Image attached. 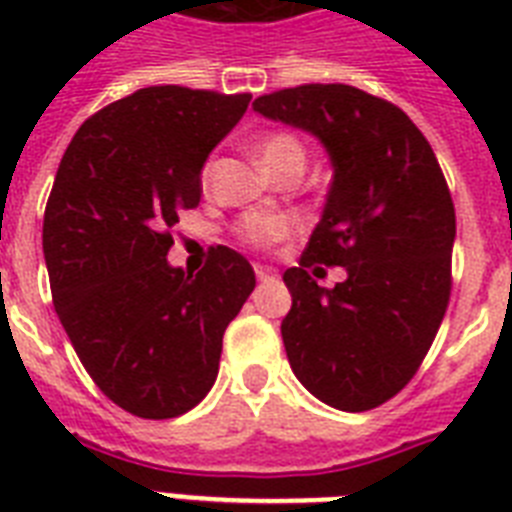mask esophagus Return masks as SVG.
Segmentation results:
<instances>
[{
  "label": "esophagus",
  "instance_id": "34e87169",
  "mask_svg": "<svg viewBox=\"0 0 512 512\" xmlns=\"http://www.w3.org/2000/svg\"><path fill=\"white\" fill-rule=\"evenodd\" d=\"M255 276L257 281H271L276 279L279 273H276V268H271V265H255Z\"/></svg>",
  "mask_w": 512,
  "mask_h": 512
}]
</instances>
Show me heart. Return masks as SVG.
<instances>
[{
	"label": "heart",
	"mask_w": 512,
	"mask_h": 512,
	"mask_svg": "<svg viewBox=\"0 0 512 512\" xmlns=\"http://www.w3.org/2000/svg\"><path fill=\"white\" fill-rule=\"evenodd\" d=\"M257 159L265 167V172L279 170L281 164L287 162H303L305 164V148L303 143L292 135H284V132H273L268 138H263L257 143ZM201 177L207 180L209 177V164L204 167ZM292 231V223L287 217L279 215H255L247 217L244 223L239 225V236L249 244H257V247H268L273 241L284 239L287 233Z\"/></svg>",
	"instance_id": "1"
}]
</instances>
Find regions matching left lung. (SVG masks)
Segmentation results:
<instances>
[{
  "label": "left lung",
  "instance_id": "8db88e82",
  "mask_svg": "<svg viewBox=\"0 0 512 512\" xmlns=\"http://www.w3.org/2000/svg\"><path fill=\"white\" fill-rule=\"evenodd\" d=\"M252 108L313 135L332 164L319 225L284 271L289 366L324 404L374 409L412 380L449 303L457 225L436 154L401 108L350 84H303ZM316 262L349 276L319 288Z\"/></svg>",
  "mask_w": 512,
  "mask_h": 512
}]
</instances>
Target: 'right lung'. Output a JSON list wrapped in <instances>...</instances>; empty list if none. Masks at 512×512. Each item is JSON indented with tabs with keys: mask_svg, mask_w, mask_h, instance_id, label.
Instances as JSON below:
<instances>
[{
	"mask_svg": "<svg viewBox=\"0 0 512 512\" xmlns=\"http://www.w3.org/2000/svg\"><path fill=\"white\" fill-rule=\"evenodd\" d=\"M249 100L143 87L90 116L55 175L42 228L55 311L95 385L146 420L207 396L255 289L236 249H212L196 276L167 263V228L199 204L204 162Z\"/></svg>",
	"mask_w": 512,
	"mask_h": 512,
	"instance_id": "add662e5",
	"label": "right lung"
}]
</instances>
